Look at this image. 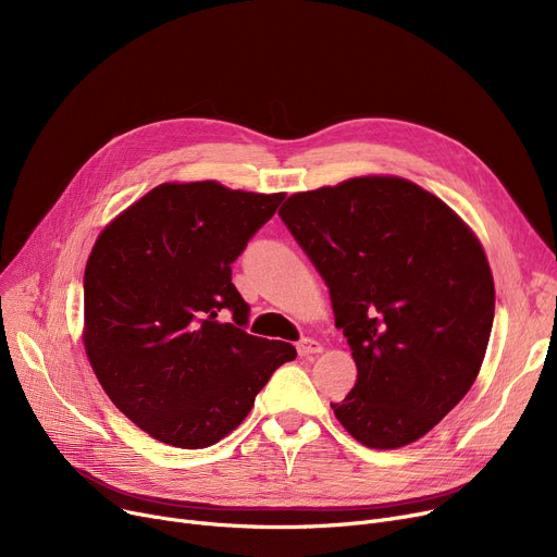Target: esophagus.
Instances as JSON below:
<instances>
[{
  "label": "esophagus",
  "mask_w": 557,
  "mask_h": 557,
  "mask_svg": "<svg viewBox=\"0 0 557 557\" xmlns=\"http://www.w3.org/2000/svg\"><path fill=\"white\" fill-rule=\"evenodd\" d=\"M298 355L300 357H313V355H318V352H323V345H320L318 341H313V338H302V341H298Z\"/></svg>",
  "instance_id": "obj_1"
}]
</instances>
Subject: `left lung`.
<instances>
[{
	"label": "left lung",
	"mask_w": 557,
	"mask_h": 557,
	"mask_svg": "<svg viewBox=\"0 0 557 557\" xmlns=\"http://www.w3.org/2000/svg\"><path fill=\"white\" fill-rule=\"evenodd\" d=\"M280 216L359 370L334 416L366 447L416 443L472 388L487 349L494 282L474 232L395 175L294 194Z\"/></svg>",
	"instance_id": "obj_1"
}]
</instances>
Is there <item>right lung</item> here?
Returning <instances> with one entry per match:
<instances>
[{"instance_id":"obj_1","label":"right lung","mask_w":557,"mask_h":557,"mask_svg":"<svg viewBox=\"0 0 557 557\" xmlns=\"http://www.w3.org/2000/svg\"><path fill=\"white\" fill-rule=\"evenodd\" d=\"M284 194L164 183L116 216L83 277L85 352L141 431L202 449L237 429L296 347L246 332L232 261Z\"/></svg>"}]
</instances>
